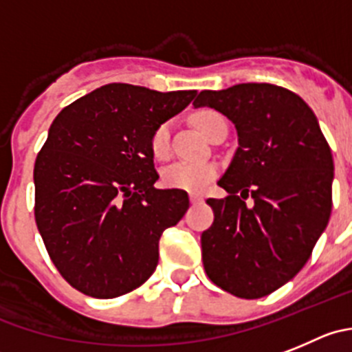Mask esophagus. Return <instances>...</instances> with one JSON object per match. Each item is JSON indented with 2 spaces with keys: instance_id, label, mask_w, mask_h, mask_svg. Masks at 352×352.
Returning a JSON list of instances; mask_svg holds the SVG:
<instances>
[{
  "instance_id": "34e87169",
  "label": "esophagus",
  "mask_w": 352,
  "mask_h": 352,
  "mask_svg": "<svg viewBox=\"0 0 352 352\" xmlns=\"http://www.w3.org/2000/svg\"><path fill=\"white\" fill-rule=\"evenodd\" d=\"M189 199H191V205H198V203L203 201V198L199 195H191L189 196Z\"/></svg>"
}]
</instances>
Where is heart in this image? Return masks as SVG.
<instances>
[{
  "mask_svg": "<svg viewBox=\"0 0 352 352\" xmlns=\"http://www.w3.org/2000/svg\"><path fill=\"white\" fill-rule=\"evenodd\" d=\"M213 111H199L192 116V123L199 131L208 135L212 128ZM151 151L156 157H165L170 151V124L163 123L154 130L151 137ZM217 177V165L212 161H175L163 168V182L168 187L187 192H201Z\"/></svg>",
  "mask_w": 352,
  "mask_h": 352,
  "instance_id": "b5f03b06",
  "label": "heart"
}]
</instances>
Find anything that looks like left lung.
<instances>
[{
  "label": "left lung",
  "instance_id": "1",
  "mask_svg": "<svg viewBox=\"0 0 352 352\" xmlns=\"http://www.w3.org/2000/svg\"><path fill=\"white\" fill-rule=\"evenodd\" d=\"M192 106L222 113L238 133L231 165L217 182L229 196L206 199L215 219L201 234L205 271L236 297H265L304 267L327 229L330 146L313 109L283 87L203 90Z\"/></svg>",
  "mask_w": 352,
  "mask_h": 352
}]
</instances>
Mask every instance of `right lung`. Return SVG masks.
<instances>
[{
  "label": "right lung",
  "instance_id": "add662e5",
  "mask_svg": "<svg viewBox=\"0 0 352 352\" xmlns=\"http://www.w3.org/2000/svg\"><path fill=\"white\" fill-rule=\"evenodd\" d=\"M196 90L109 83L60 111L34 165V217L48 255L85 295L114 298L149 280L163 231L184 217L182 189H156L151 137Z\"/></svg>",
  "mask_w": 352,
  "mask_h": 352
}]
</instances>
